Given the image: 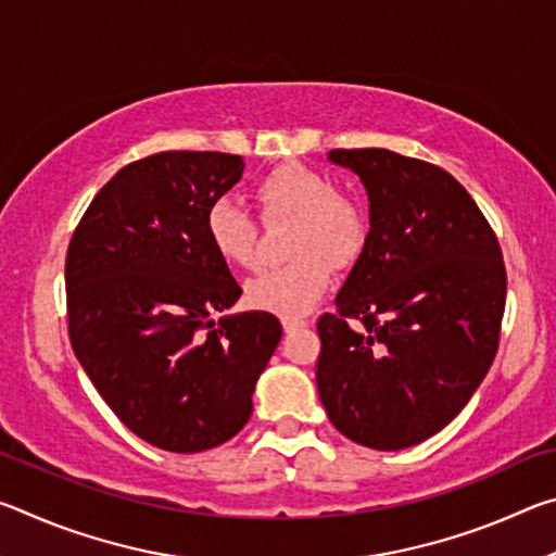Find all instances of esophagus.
Instances as JSON below:
<instances>
[{
    "label": "esophagus",
    "mask_w": 556,
    "mask_h": 556,
    "mask_svg": "<svg viewBox=\"0 0 556 556\" xmlns=\"http://www.w3.org/2000/svg\"><path fill=\"white\" fill-rule=\"evenodd\" d=\"M281 326H285L287 333H294V331H299V328H304L306 321H304V318H296V316H285V318H281Z\"/></svg>",
    "instance_id": "34e87169"
}]
</instances>
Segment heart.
Listing matches in <instances>:
<instances>
[{"instance_id": "obj_1", "label": "heart", "mask_w": 556, "mask_h": 556, "mask_svg": "<svg viewBox=\"0 0 556 556\" xmlns=\"http://www.w3.org/2000/svg\"><path fill=\"white\" fill-rule=\"evenodd\" d=\"M262 218L294 220L287 265L269 267L252 277L244 299L260 312L301 316L326 294L331 267H351L368 238V220L361 203L341 193L331 178L301 164L271 168L255 188ZM208 242L232 267H255L260 228L255 215L230 195L213 201L205 213Z\"/></svg>"}]
</instances>
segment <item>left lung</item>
<instances>
[{
    "label": "left lung",
    "instance_id": "1",
    "mask_svg": "<svg viewBox=\"0 0 556 556\" xmlns=\"http://www.w3.org/2000/svg\"><path fill=\"white\" fill-rule=\"evenodd\" d=\"M361 176L370 232L316 321L318 397L355 444L400 451L444 429L501 343L507 275L485 215L454 176L390 149H333Z\"/></svg>",
    "mask_w": 556,
    "mask_h": 556
}]
</instances>
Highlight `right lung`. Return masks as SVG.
Listing matches in <instances>:
<instances>
[{
	"label": "right lung",
	"instance_id": "right-lung-1",
	"mask_svg": "<svg viewBox=\"0 0 556 556\" xmlns=\"http://www.w3.org/2000/svg\"><path fill=\"white\" fill-rule=\"evenodd\" d=\"M223 152H159L100 188L65 255L73 353L100 397L147 444L195 454L248 425L281 338L267 312L213 321L242 289L205 232L240 181Z\"/></svg>",
	"mask_w": 556,
	"mask_h": 556
}]
</instances>
